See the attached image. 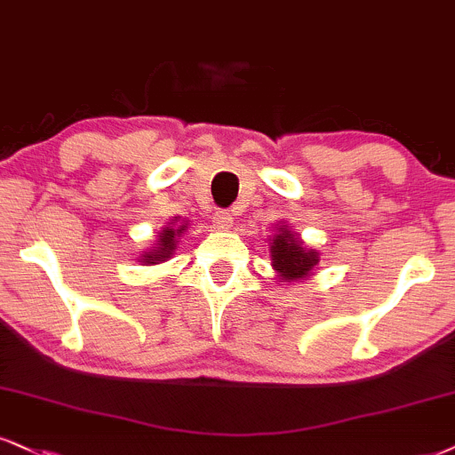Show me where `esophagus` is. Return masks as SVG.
Instances as JSON below:
<instances>
[{
	"instance_id": "34e87169",
	"label": "esophagus",
	"mask_w": 455,
	"mask_h": 455,
	"mask_svg": "<svg viewBox=\"0 0 455 455\" xmlns=\"http://www.w3.org/2000/svg\"><path fill=\"white\" fill-rule=\"evenodd\" d=\"M232 221L234 217L229 211H217L215 215H212V223H215V228L219 229H229L232 228Z\"/></svg>"
}]
</instances>
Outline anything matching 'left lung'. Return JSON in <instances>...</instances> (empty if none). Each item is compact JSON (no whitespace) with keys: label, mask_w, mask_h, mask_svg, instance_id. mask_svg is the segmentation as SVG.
Instances as JSON below:
<instances>
[{"label":"left lung","mask_w":455,"mask_h":455,"mask_svg":"<svg viewBox=\"0 0 455 455\" xmlns=\"http://www.w3.org/2000/svg\"><path fill=\"white\" fill-rule=\"evenodd\" d=\"M272 259V270L276 272L278 283H297L312 276L316 266L321 263V253L316 249L304 244L299 234L287 221L276 223V234L270 236L267 244Z\"/></svg>","instance_id":"left-lung-1"}]
</instances>
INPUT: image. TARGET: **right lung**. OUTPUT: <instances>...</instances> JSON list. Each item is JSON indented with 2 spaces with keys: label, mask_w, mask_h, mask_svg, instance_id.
Returning <instances> with one entry per match:
<instances>
[{
  "label": "right lung",
  "mask_w": 455,
  "mask_h": 455,
  "mask_svg": "<svg viewBox=\"0 0 455 455\" xmlns=\"http://www.w3.org/2000/svg\"><path fill=\"white\" fill-rule=\"evenodd\" d=\"M189 223L181 217H172L171 221L166 223L164 228L158 232V238L154 240V244L149 246L148 251L141 253V263L143 266H158V263H164L175 255V249L179 244V238L183 236L185 229H188Z\"/></svg>",
  "instance_id": "1"
}]
</instances>
